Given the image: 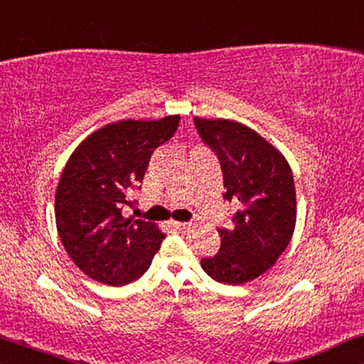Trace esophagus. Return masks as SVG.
Instances as JSON below:
<instances>
[{
    "label": "esophagus",
    "mask_w": 364,
    "mask_h": 364,
    "mask_svg": "<svg viewBox=\"0 0 364 364\" xmlns=\"http://www.w3.org/2000/svg\"><path fill=\"white\" fill-rule=\"evenodd\" d=\"M172 227L176 228V230H187L188 223L187 222H172Z\"/></svg>",
    "instance_id": "esophagus-1"
}]
</instances>
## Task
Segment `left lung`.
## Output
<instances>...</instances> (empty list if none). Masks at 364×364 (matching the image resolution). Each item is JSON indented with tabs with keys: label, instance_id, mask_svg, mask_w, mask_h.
Returning <instances> with one entry per match:
<instances>
[{
	"label": "left lung",
	"instance_id": "left-lung-1",
	"mask_svg": "<svg viewBox=\"0 0 364 364\" xmlns=\"http://www.w3.org/2000/svg\"><path fill=\"white\" fill-rule=\"evenodd\" d=\"M193 124L220 162L223 198L237 207L232 227L218 228L220 250L200 265L218 283L242 285L265 273L290 243L296 222L291 168L272 144L242 124L200 117Z\"/></svg>",
	"mask_w": 364,
	"mask_h": 364
}]
</instances>
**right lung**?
Listing matches in <instances>:
<instances>
[{"label":"right lung","instance_id":"add662e5","mask_svg":"<svg viewBox=\"0 0 364 364\" xmlns=\"http://www.w3.org/2000/svg\"><path fill=\"white\" fill-rule=\"evenodd\" d=\"M181 116L107 124L79 144L58 183L56 227L79 270L111 287L127 285L151 265L166 233L126 218L152 152L176 134Z\"/></svg>","mask_w":364,"mask_h":364}]
</instances>
